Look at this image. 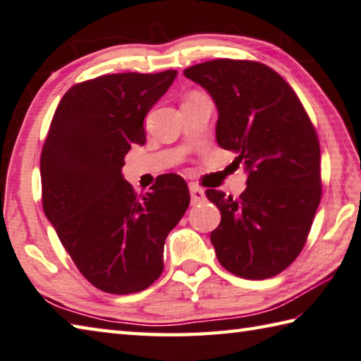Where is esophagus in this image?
<instances>
[{"label":"esophagus","instance_id":"1","mask_svg":"<svg viewBox=\"0 0 361 361\" xmlns=\"http://www.w3.org/2000/svg\"><path fill=\"white\" fill-rule=\"evenodd\" d=\"M189 191H191V200H192L194 205H195V203L205 200V191H203L200 186L189 185Z\"/></svg>","mask_w":361,"mask_h":361}]
</instances>
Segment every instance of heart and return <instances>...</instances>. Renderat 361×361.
<instances>
[{"label": "heart", "mask_w": 361, "mask_h": 361, "mask_svg": "<svg viewBox=\"0 0 361 361\" xmlns=\"http://www.w3.org/2000/svg\"><path fill=\"white\" fill-rule=\"evenodd\" d=\"M192 94H197V93H192ZM189 96H191V94H189Z\"/></svg>", "instance_id": "b5f03b06"}]
</instances>
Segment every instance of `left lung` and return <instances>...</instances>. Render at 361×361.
Returning <instances> with one entry per match:
<instances>
[{"label":"left lung","instance_id":"obj_1","mask_svg":"<svg viewBox=\"0 0 361 361\" xmlns=\"http://www.w3.org/2000/svg\"><path fill=\"white\" fill-rule=\"evenodd\" d=\"M185 75L212 94L216 142L247 172L238 199L205 192L221 212L212 232L216 257L240 278L276 276L303 249L322 197L316 128L290 85L267 64L219 58Z\"/></svg>","mask_w":361,"mask_h":361}]
</instances>
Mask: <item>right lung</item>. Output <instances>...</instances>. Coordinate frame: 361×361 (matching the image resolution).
Listing matches in <instances>:
<instances>
[{
    "mask_svg": "<svg viewBox=\"0 0 361 361\" xmlns=\"http://www.w3.org/2000/svg\"><path fill=\"white\" fill-rule=\"evenodd\" d=\"M176 71L123 72L75 83L58 104L41 153L42 207L61 245L102 292L145 290L164 270V243L189 207L186 181L161 175L137 194L124 156L145 145L143 120Z\"/></svg>",
    "mask_w": 361,
    "mask_h": 361,
    "instance_id": "1",
    "label": "right lung"
}]
</instances>
